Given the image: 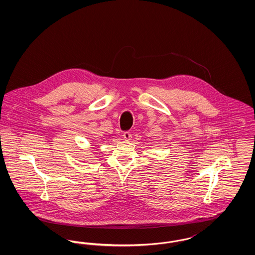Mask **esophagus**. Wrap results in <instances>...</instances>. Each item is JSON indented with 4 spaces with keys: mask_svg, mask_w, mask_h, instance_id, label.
Segmentation results:
<instances>
[{
    "mask_svg": "<svg viewBox=\"0 0 255 255\" xmlns=\"http://www.w3.org/2000/svg\"><path fill=\"white\" fill-rule=\"evenodd\" d=\"M131 138H132V134H131L130 132H124L123 133V139L129 141Z\"/></svg>",
    "mask_w": 255,
    "mask_h": 255,
    "instance_id": "1",
    "label": "esophagus"
}]
</instances>
